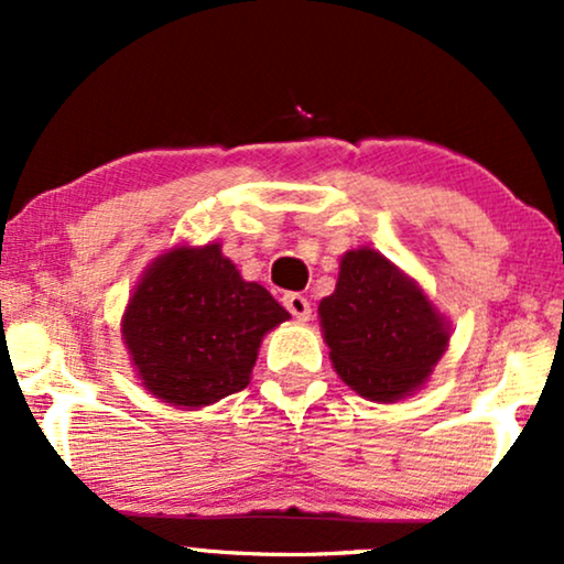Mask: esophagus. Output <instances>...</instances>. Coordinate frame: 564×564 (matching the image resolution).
<instances>
[{
  "instance_id": "obj_1",
  "label": "esophagus",
  "mask_w": 564,
  "mask_h": 564,
  "mask_svg": "<svg viewBox=\"0 0 564 564\" xmlns=\"http://www.w3.org/2000/svg\"><path fill=\"white\" fill-rule=\"evenodd\" d=\"M282 305L297 318V322H308L311 318V303H308V297L301 293H288L282 297Z\"/></svg>"
}]
</instances>
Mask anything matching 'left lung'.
I'll return each mask as SVG.
<instances>
[{"label": "left lung", "instance_id": "8db88e82", "mask_svg": "<svg viewBox=\"0 0 564 564\" xmlns=\"http://www.w3.org/2000/svg\"><path fill=\"white\" fill-rule=\"evenodd\" d=\"M332 364L368 400L392 402L429 379L449 332L429 297L371 248L347 250L318 305Z\"/></svg>", "mask_w": 564, "mask_h": 564}]
</instances>
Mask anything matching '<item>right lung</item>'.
<instances>
[{
    "instance_id": "obj_1",
    "label": "right lung",
    "mask_w": 564,
    "mask_h": 564,
    "mask_svg": "<svg viewBox=\"0 0 564 564\" xmlns=\"http://www.w3.org/2000/svg\"><path fill=\"white\" fill-rule=\"evenodd\" d=\"M288 318L219 246L175 248L143 274L122 335L151 394L200 408L248 387L261 337Z\"/></svg>"
}]
</instances>
